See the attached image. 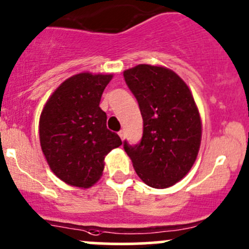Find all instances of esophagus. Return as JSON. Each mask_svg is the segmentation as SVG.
<instances>
[{
    "label": "esophagus",
    "mask_w": 249,
    "mask_h": 249,
    "mask_svg": "<svg viewBox=\"0 0 249 249\" xmlns=\"http://www.w3.org/2000/svg\"><path fill=\"white\" fill-rule=\"evenodd\" d=\"M119 135H120V138H121V140H124V135H125L124 130H120V132H119Z\"/></svg>",
    "instance_id": "34e87169"
}]
</instances>
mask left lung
<instances>
[{
    "mask_svg": "<svg viewBox=\"0 0 249 249\" xmlns=\"http://www.w3.org/2000/svg\"><path fill=\"white\" fill-rule=\"evenodd\" d=\"M143 120L136 145L124 141L138 176L156 189L172 186L194 165L202 125L192 93L183 79L161 66L141 64L124 72Z\"/></svg>",
    "mask_w": 249,
    "mask_h": 249,
    "instance_id": "left-lung-1",
    "label": "left lung"
}]
</instances>
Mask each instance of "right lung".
<instances>
[{"label":"right lung","mask_w":249,"mask_h":249,"mask_svg":"<svg viewBox=\"0 0 249 249\" xmlns=\"http://www.w3.org/2000/svg\"><path fill=\"white\" fill-rule=\"evenodd\" d=\"M111 74H76L52 93L40 116L41 149L51 170L70 185L88 188L103 172L104 158L122 145L100 108Z\"/></svg>","instance_id":"right-lung-1"}]
</instances>
